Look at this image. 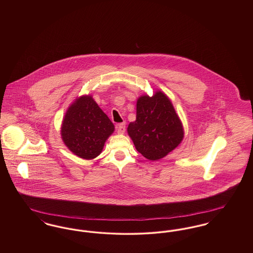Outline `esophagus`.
I'll return each instance as SVG.
<instances>
[{"label":"esophagus","instance_id":"34e87169","mask_svg":"<svg viewBox=\"0 0 253 253\" xmlns=\"http://www.w3.org/2000/svg\"><path fill=\"white\" fill-rule=\"evenodd\" d=\"M125 130H126V123L125 122H122V123H120L118 125V132L119 133H124Z\"/></svg>","mask_w":253,"mask_h":253}]
</instances>
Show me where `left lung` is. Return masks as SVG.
<instances>
[{"label": "left lung", "mask_w": 253, "mask_h": 253, "mask_svg": "<svg viewBox=\"0 0 253 253\" xmlns=\"http://www.w3.org/2000/svg\"><path fill=\"white\" fill-rule=\"evenodd\" d=\"M127 130L137 152L150 160L167 156L180 144L184 136L180 120L162 92L137 99L136 120Z\"/></svg>", "instance_id": "8db88e82"}]
</instances>
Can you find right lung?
<instances>
[{
	"instance_id": "obj_1",
	"label": "right lung",
	"mask_w": 253,
	"mask_h": 253,
	"mask_svg": "<svg viewBox=\"0 0 253 253\" xmlns=\"http://www.w3.org/2000/svg\"><path fill=\"white\" fill-rule=\"evenodd\" d=\"M114 124L91 96L78 98L69 107L62 121L61 137L76 156L92 159L97 157Z\"/></svg>"
}]
</instances>
